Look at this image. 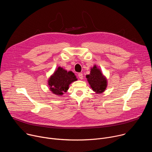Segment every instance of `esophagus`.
I'll return each mask as SVG.
<instances>
[{
  "label": "esophagus",
  "mask_w": 152,
  "mask_h": 152,
  "mask_svg": "<svg viewBox=\"0 0 152 152\" xmlns=\"http://www.w3.org/2000/svg\"><path fill=\"white\" fill-rule=\"evenodd\" d=\"M78 77L80 79H83V74L82 73H78Z\"/></svg>",
  "instance_id": "34e87169"
}]
</instances>
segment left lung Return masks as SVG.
Masks as SVG:
<instances>
[{
	"label": "left lung",
	"instance_id": "8db88e82",
	"mask_svg": "<svg viewBox=\"0 0 152 152\" xmlns=\"http://www.w3.org/2000/svg\"><path fill=\"white\" fill-rule=\"evenodd\" d=\"M86 77L93 91L96 93H102L106 89L107 80L95 66L91 69L90 74L86 76Z\"/></svg>",
	"mask_w": 152,
	"mask_h": 152
}]
</instances>
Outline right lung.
<instances>
[{"label":"right lung","mask_w":152,"mask_h":152,"mask_svg":"<svg viewBox=\"0 0 152 152\" xmlns=\"http://www.w3.org/2000/svg\"><path fill=\"white\" fill-rule=\"evenodd\" d=\"M76 80L77 79L72 72H67L59 67L50 77L48 83L50 91L55 94L61 95L69 89V85Z\"/></svg>","instance_id":"1"}]
</instances>
